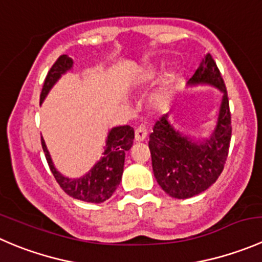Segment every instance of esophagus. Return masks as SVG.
Segmentation results:
<instances>
[{
	"instance_id": "1",
	"label": "esophagus",
	"mask_w": 262,
	"mask_h": 262,
	"mask_svg": "<svg viewBox=\"0 0 262 262\" xmlns=\"http://www.w3.org/2000/svg\"><path fill=\"white\" fill-rule=\"evenodd\" d=\"M147 138V130L144 128H138L136 129V133H134V139L136 142H143Z\"/></svg>"
}]
</instances>
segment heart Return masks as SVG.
Listing matches in <instances>:
<instances>
[{"label":"heart","mask_w":262,"mask_h":262,"mask_svg":"<svg viewBox=\"0 0 262 262\" xmlns=\"http://www.w3.org/2000/svg\"><path fill=\"white\" fill-rule=\"evenodd\" d=\"M155 77H156V73H155L154 69H151V68H144V69L141 72V74H139L138 79L139 82L142 83H148L151 82V80H154ZM171 88H172V78L171 77L165 78V79L162 80L159 90L152 95L151 100H149V105H151V107L154 108L155 111L161 113V111L166 110L170 102V93H171Z\"/></svg>","instance_id":"b5f03b06"}]
</instances>
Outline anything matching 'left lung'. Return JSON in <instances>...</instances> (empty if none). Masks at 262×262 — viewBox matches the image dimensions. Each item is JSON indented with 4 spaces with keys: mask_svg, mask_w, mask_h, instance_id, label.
<instances>
[{
    "mask_svg": "<svg viewBox=\"0 0 262 262\" xmlns=\"http://www.w3.org/2000/svg\"><path fill=\"white\" fill-rule=\"evenodd\" d=\"M187 85H211L222 92V100L215 126L206 138L183 134L170 123L169 114L155 124L148 142L154 175L162 190L178 200L200 194L216 182L224 169L232 136L227 88L210 53L205 55Z\"/></svg>",
    "mask_w": 262,
    "mask_h": 262,
    "instance_id": "1",
    "label": "left lung"
}]
</instances>
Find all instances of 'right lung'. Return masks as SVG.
Segmentation results:
<instances>
[{"instance_id": "1", "label": "right lung", "mask_w": 262, "mask_h": 262, "mask_svg": "<svg viewBox=\"0 0 262 262\" xmlns=\"http://www.w3.org/2000/svg\"><path fill=\"white\" fill-rule=\"evenodd\" d=\"M73 68H74L73 58L68 55H61L57 58L46 77L42 93H40V103L45 101L58 79L63 74L73 70ZM133 139L134 129L132 126L123 125L111 128L106 137L102 156L91 167L90 171L79 178H68L56 169L45 139L40 137L42 148L47 159L48 166L63 192L73 199L92 202V204H101V202L107 201L119 187L124 171L125 152L129 151L133 146Z\"/></svg>"}]
</instances>
